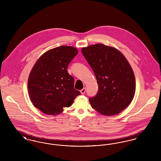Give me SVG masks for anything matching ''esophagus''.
<instances>
[{"label": "esophagus", "mask_w": 161, "mask_h": 161, "mask_svg": "<svg viewBox=\"0 0 161 161\" xmlns=\"http://www.w3.org/2000/svg\"><path fill=\"white\" fill-rule=\"evenodd\" d=\"M80 92H81V94H84V93H85V92H86V87L83 88V89L80 91Z\"/></svg>", "instance_id": "esophagus-1"}]
</instances>
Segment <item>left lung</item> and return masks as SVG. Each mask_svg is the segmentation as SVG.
<instances>
[{
  "instance_id": "left-lung-1",
  "label": "left lung",
  "mask_w": 161,
  "mask_h": 161,
  "mask_svg": "<svg viewBox=\"0 0 161 161\" xmlns=\"http://www.w3.org/2000/svg\"><path fill=\"white\" fill-rule=\"evenodd\" d=\"M81 53L97 78L98 90L89 98L93 108L101 114H118L133 100L136 83L126 58L115 47L96 44L83 47Z\"/></svg>"
}]
</instances>
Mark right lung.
Instances as JSON below:
<instances>
[{
  "instance_id": "add662e5",
  "label": "right lung",
  "mask_w": 161,
  "mask_h": 161,
  "mask_svg": "<svg viewBox=\"0 0 161 161\" xmlns=\"http://www.w3.org/2000/svg\"><path fill=\"white\" fill-rule=\"evenodd\" d=\"M77 54L72 46H59L44 53L34 65L28 78V93L33 105L43 113L58 115L81 95L67 70Z\"/></svg>"
}]
</instances>
